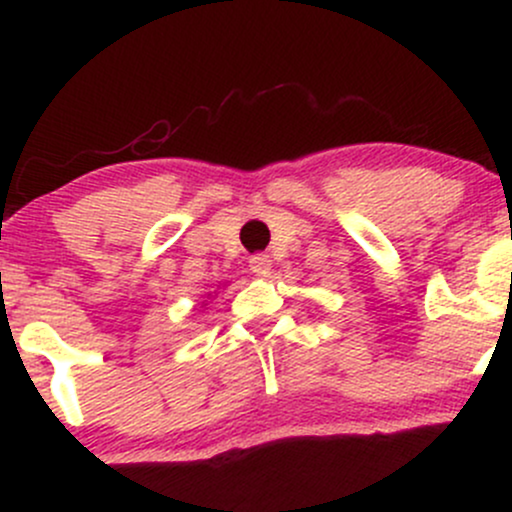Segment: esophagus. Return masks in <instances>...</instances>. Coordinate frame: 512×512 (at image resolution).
<instances>
[{
  "label": "esophagus",
  "instance_id": "1",
  "mask_svg": "<svg viewBox=\"0 0 512 512\" xmlns=\"http://www.w3.org/2000/svg\"><path fill=\"white\" fill-rule=\"evenodd\" d=\"M250 269H252V274H257V276H267L269 272H272V257L269 255H252L250 257Z\"/></svg>",
  "mask_w": 512,
  "mask_h": 512
}]
</instances>
